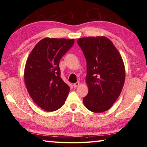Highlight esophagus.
I'll list each match as a JSON object with an SVG mask.
<instances>
[{
    "label": "esophagus",
    "instance_id": "obj_1",
    "mask_svg": "<svg viewBox=\"0 0 147 147\" xmlns=\"http://www.w3.org/2000/svg\"><path fill=\"white\" fill-rule=\"evenodd\" d=\"M80 85V83L79 82H77V83H74V85H73V86L74 87V88H76V87H78Z\"/></svg>",
    "mask_w": 147,
    "mask_h": 147
}]
</instances>
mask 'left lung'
Returning <instances> with one entry per match:
<instances>
[{"label":"left lung","instance_id":"8db88e82","mask_svg":"<svg viewBox=\"0 0 147 147\" xmlns=\"http://www.w3.org/2000/svg\"><path fill=\"white\" fill-rule=\"evenodd\" d=\"M77 43L86 60L88 93L83 98V104L93 112H105L112 107L123 90L125 80L123 59L107 37H84Z\"/></svg>","mask_w":147,"mask_h":147}]
</instances>
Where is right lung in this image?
Masks as SVG:
<instances>
[{"label":"right lung","mask_w":147,"mask_h":147,"mask_svg":"<svg viewBox=\"0 0 147 147\" xmlns=\"http://www.w3.org/2000/svg\"><path fill=\"white\" fill-rule=\"evenodd\" d=\"M74 43V39L45 38L36 43L26 61L24 78L28 92L47 112L61 108L69 92L61 77L59 61Z\"/></svg>","instance_id":"add662e5"}]
</instances>
